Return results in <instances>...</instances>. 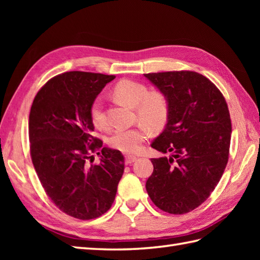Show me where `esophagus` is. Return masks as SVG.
Segmentation results:
<instances>
[{
  "instance_id": "1",
  "label": "esophagus",
  "mask_w": 260,
  "mask_h": 260,
  "mask_svg": "<svg viewBox=\"0 0 260 260\" xmlns=\"http://www.w3.org/2000/svg\"><path fill=\"white\" fill-rule=\"evenodd\" d=\"M137 159V157L136 156H133V155H126L125 156V162H126V164H132V163H134L135 161Z\"/></svg>"
}]
</instances>
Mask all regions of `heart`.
Returning <instances> with one entry per match:
<instances>
[{"label": "heart", "mask_w": 260, "mask_h": 260, "mask_svg": "<svg viewBox=\"0 0 260 260\" xmlns=\"http://www.w3.org/2000/svg\"><path fill=\"white\" fill-rule=\"evenodd\" d=\"M114 95L120 102L136 108L137 118L152 131H158L167 124L169 116L168 99L162 92H148L147 87L134 80H121L114 88ZM92 123L98 128L107 126L106 115L104 112L103 101L97 98L90 108ZM145 125V126H146ZM144 125L129 129H117L110 136L109 145L123 153H136L148 136V131Z\"/></svg>", "instance_id": "b5f03b06"}]
</instances>
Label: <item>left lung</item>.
Here are the masks:
<instances>
[{"label":"left lung","instance_id":"left-lung-1","mask_svg":"<svg viewBox=\"0 0 260 260\" xmlns=\"http://www.w3.org/2000/svg\"><path fill=\"white\" fill-rule=\"evenodd\" d=\"M167 97L169 116L152 143L163 154L152 158L146 191L157 208L182 214L200 206L219 183L228 163L229 109L222 93L194 71L145 74Z\"/></svg>","mask_w":260,"mask_h":260}]
</instances>
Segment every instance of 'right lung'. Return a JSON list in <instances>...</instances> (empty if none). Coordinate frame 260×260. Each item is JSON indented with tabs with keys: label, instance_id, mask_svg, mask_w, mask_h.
Wrapping results in <instances>:
<instances>
[{
	"label": "right lung",
	"instance_id": "add662e5",
	"mask_svg": "<svg viewBox=\"0 0 260 260\" xmlns=\"http://www.w3.org/2000/svg\"><path fill=\"white\" fill-rule=\"evenodd\" d=\"M115 76L70 71L53 77L38 91L29 116L33 167L56 206L71 217L89 220L107 212L124 173V156L103 147L101 164L87 165L103 146L92 137L90 108Z\"/></svg>",
	"mask_w": 260,
	"mask_h": 260
}]
</instances>
